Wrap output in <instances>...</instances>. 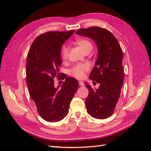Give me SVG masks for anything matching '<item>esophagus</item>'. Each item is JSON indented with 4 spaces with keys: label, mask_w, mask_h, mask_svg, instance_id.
Instances as JSON below:
<instances>
[{
    "label": "esophagus",
    "mask_w": 151,
    "mask_h": 151,
    "mask_svg": "<svg viewBox=\"0 0 151 151\" xmlns=\"http://www.w3.org/2000/svg\"><path fill=\"white\" fill-rule=\"evenodd\" d=\"M79 85L81 86H84V83L83 82L80 81V82H79Z\"/></svg>",
    "instance_id": "34e87169"
}]
</instances>
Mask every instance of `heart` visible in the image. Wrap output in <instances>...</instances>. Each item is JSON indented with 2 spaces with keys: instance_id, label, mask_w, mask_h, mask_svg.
<instances>
[{
  "instance_id": "b5f03b06",
  "label": "heart",
  "mask_w": 151,
  "mask_h": 151,
  "mask_svg": "<svg viewBox=\"0 0 151 151\" xmlns=\"http://www.w3.org/2000/svg\"><path fill=\"white\" fill-rule=\"evenodd\" d=\"M78 46L81 48V49L85 52L89 49H92V44L89 41L82 39L77 41ZM69 47L67 45H64L61 49V56L63 60H66L69 55ZM89 70V67L86 64H78L74 66L72 69L69 70V73L74 77L78 79H82L84 77L85 73Z\"/></svg>"
}]
</instances>
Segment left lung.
Returning a JSON list of instances; mask_svg holds the SVG:
<instances>
[{
  "label": "left lung",
  "mask_w": 151,
  "mask_h": 151,
  "mask_svg": "<svg viewBox=\"0 0 151 151\" xmlns=\"http://www.w3.org/2000/svg\"><path fill=\"white\" fill-rule=\"evenodd\" d=\"M76 34L90 37L97 45L98 58L89 78L99 83L100 86L94 90L86 83L89 94L85 103L93 117L106 119L114 113L123 84V51L115 37L105 28H81Z\"/></svg>",
  "instance_id": "1"
}]
</instances>
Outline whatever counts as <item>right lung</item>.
<instances>
[{
  "mask_svg": "<svg viewBox=\"0 0 151 151\" xmlns=\"http://www.w3.org/2000/svg\"><path fill=\"white\" fill-rule=\"evenodd\" d=\"M75 30L48 32L41 34L32 44L27 56V84L37 111L44 120L58 122L69 112L70 102L78 88L75 78L63 75L65 82L57 88L54 78H59L62 65L61 49Z\"/></svg>",
  "mask_w": 151,
  "mask_h": 151,
  "instance_id": "right-lung-1",
  "label": "right lung"
}]
</instances>
